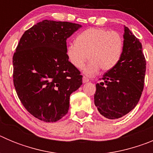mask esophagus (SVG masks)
<instances>
[{"mask_svg": "<svg viewBox=\"0 0 153 153\" xmlns=\"http://www.w3.org/2000/svg\"><path fill=\"white\" fill-rule=\"evenodd\" d=\"M87 82H89V79L87 77H86V76H83V83H87Z\"/></svg>", "mask_w": 153, "mask_h": 153, "instance_id": "34e87169", "label": "esophagus"}]
</instances>
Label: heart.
Here are the masks:
<instances>
[{"label": "heart", "mask_w": 153, "mask_h": 153, "mask_svg": "<svg viewBox=\"0 0 153 153\" xmlns=\"http://www.w3.org/2000/svg\"><path fill=\"white\" fill-rule=\"evenodd\" d=\"M123 47L124 39L119 32L93 27L78 34L76 43L69 44L66 52L76 68H82L89 58L90 60L83 68V73L93 76L100 69L109 71L114 68L122 56Z\"/></svg>", "instance_id": "b5f03b06"}]
</instances>
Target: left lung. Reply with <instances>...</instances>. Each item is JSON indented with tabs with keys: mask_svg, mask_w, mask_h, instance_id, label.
<instances>
[{
	"mask_svg": "<svg viewBox=\"0 0 153 153\" xmlns=\"http://www.w3.org/2000/svg\"><path fill=\"white\" fill-rule=\"evenodd\" d=\"M123 38L120 60L96 85L95 106L109 120L121 118L134 109L144 87L146 63L141 43L126 26Z\"/></svg>",
	"mask_w": 153,
	"mask_h": 153,
	"instance_id": "8db88e82",
	"label": "left lung"
}]
</instances>
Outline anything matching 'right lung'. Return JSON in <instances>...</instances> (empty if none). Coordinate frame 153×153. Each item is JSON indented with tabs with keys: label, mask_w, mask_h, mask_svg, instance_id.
Instances as JSON below:
<instances>
[{
	"label": "right lung",
	"mask_w": 153,
	"mask_h": 153,
	"mask_svg": "<svg viewBox=\"0 0 153 153\" xmlns=\"http://www.w3.org/2000/svg\"><path fill=\"white\" fill-rule=\"evenodd\" d=\"M80 24L44 20L24 32L13 56V84L25 109L40 120L56 122L68 113L70 96L82 85L69 61L67 39Z\"/></svg>",
	"instance_id": "add662e5"
}]
</instances>
